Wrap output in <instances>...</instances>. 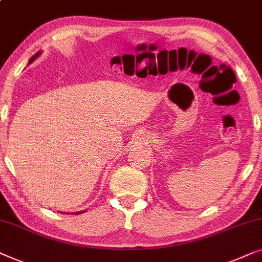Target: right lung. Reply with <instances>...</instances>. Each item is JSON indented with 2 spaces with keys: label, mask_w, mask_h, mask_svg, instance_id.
Wrapping results in <instances>:
<instances>
[{
  "label": "right lung",
  "mask_w": 262,
  "mask_h": 262,
  "mask_svg": "<svg viewBox=\"0 0 262 262\" xmlns=\"http://www.w3.org/2000/svg\"><path fill=\"white\" fill-rule=\"evenodd\" d=\"M41 55V52L40 51H38L37 53H35V55L33 56V57H32V58L30 59V62H28V64H31L32 62H33V60H35V59H37L38 58V57L39 56H40ZM83 212H85V210H83V211H78V212H75V213H76V214H80V213H83Z\"/></svg>",
  "instance_id": "add662e5"
}]
</instances>
